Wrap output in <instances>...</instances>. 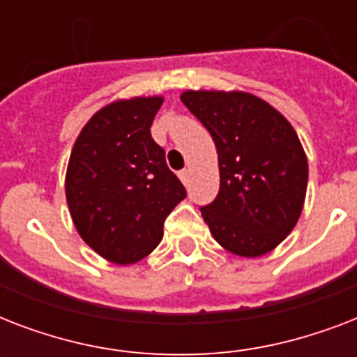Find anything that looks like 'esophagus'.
Wrapping results in <instances>:
<instances>
[{
  "mask_svg": "<svg viewBox=\"0 0 357 357\" xmlns=\"http://www.w3.org/2000/svg\"><path fill=\"white\" fill-rule=\"evenodd\" d=\"M178 176H179V179L183 181V185L189 183V170H187V168H185V170H181V172H179Z\"/></svg>",
  "mask_w": 357,
  "mask_h": 357,
  "instance_id": "1",
  "label": "esophagus"
}]
</instances>
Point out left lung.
I'll use <instances>...</instances> for the list:
<instances>
[{"mask_svg": "<svg viewBox=\"0 0 357 357\" xmlns=\"http://www.w3.org/2000/svg\"><path fill=\"white\" fill-rule=\"evenodd\" d=\"M181 102L211 133L220 189L200 207L213 237L231 254L259 257L296 226L307 189L298 135L276 109L248 92L187 91Z\"/></svg>", "mask_w": 357, "mask_h": 357, "instance_id": "obj_1", "label": "left lung"}]
</instances>
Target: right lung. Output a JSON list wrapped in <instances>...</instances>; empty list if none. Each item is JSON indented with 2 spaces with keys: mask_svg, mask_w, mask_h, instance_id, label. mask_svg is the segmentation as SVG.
I'll return each instance as SVG.
<instances>
[{
  "mask_svg": "<svg viewBox=\"0 0 357 357\" xmlns=\"http://www.w3.org/2000/svg\"><path fill=\"white\" fill-rule=\"evenodd\" d=\"M162 98L100 109L81 129L66 170V202L81 238L116 265H131L162 238V224L187 192L167 167L150 128Z\"/></svg>",
  "mask_w": 357,
  "mask_h": 357,
  "instance_id": "right-lung-1",
  "label": "right lung"
}]
</instances>
